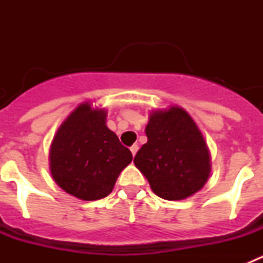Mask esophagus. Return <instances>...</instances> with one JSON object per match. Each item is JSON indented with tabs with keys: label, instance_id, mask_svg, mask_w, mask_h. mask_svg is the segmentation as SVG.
Returning <instances> with one entry per match:
<instances>
[{
	"label": "esophagus",
	"instance_id": "esophagus-1",
	"mask_svg": "<svg viewBox=\"0 0 263 263\" xmlns=\"http://www.w3.org/2000/svg\"><path fill=\"white\" fill-rule=\"evenodd\" d=\"M130 152H132V154H133V157H134V155L137 154V152H138V145L132 146V147H130Z\"/></svg>",
	"mask_w": 263,
	"mask_h": 263
}]
</instances>
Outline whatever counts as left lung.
Segmentation results:
<instances>
[{"label":"left lung","instance_id":"8db88e82","mask_svg":"<svg viewBox=\"0 0 263 263\" xmlns=\"http://www.w3.org/2000/svg\"><path fill=\"white\" fill-rule=\"evenodd\" d=\"M147 142L134 163L162 199L182 200L197 192L210 176V153L192 118L182 108L154 111L146 126Z\"/></svg>","mask_w":263,"mask_h":263}]
</instances>
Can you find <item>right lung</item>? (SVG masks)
I'll return each instance as SVG.
<instances>
[{
	"label": "right lung",
	"instance_id": "obj_1",
	"mask_svg": "<svg viewBox=\"0 0 263 263\" xmlns=\"http://www.w3.org/2000/svg\"><path fill=\"white\" fill-rule=\"evenodd\" d=\"M106 113L81 104L53 138L50 166L55 182L83 200H99L111 192L133 155L105 125Z\"/></svg>",
	"mask_w": 263,
	"mask_h": 263
}]
</instances>
